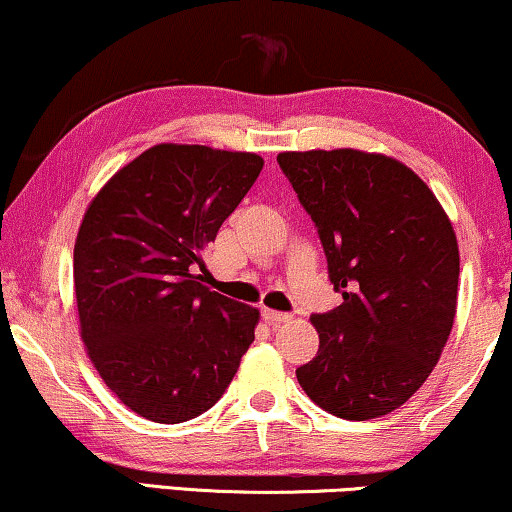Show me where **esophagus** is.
I'll use <instances>...</instances> for the list:
<instances>
[{"mask_svg": "<svg viewBox=\"0 0 512 512\" xmlns=\"http://www.w3.org/2000/svg\"><path fill=\"white\" fill-rule=\"evenodd\" d=\"M261 314H263V319L268 321L270 326H275V324H284V321H291V314H286V312H275V310H268V307H263Z\"/></svg>", "mask_w": 512, "mask_h": 512, "instance_id": "obj_1", "label": "esophagus"}]
</instances>
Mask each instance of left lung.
Segmentation results:
<instances>
[{"label": "left lung", "instance_id": "8db88e82", "mask_svg": "<svg viewBox=\"0 0 512 512\" xmlns=\"http://www.w3.org/2000/svg\"><path fill=\"white\" fill-rule=\"evenodd\" d=\"M277 163L317 228L342 305L312 314L319 352L296 370L335 417L389 415L426 382L457 312L459 247L410 167L354 149L289 151Z\"/></svg>", "mask_w": 512, "mask_h": 512}]
</instances>
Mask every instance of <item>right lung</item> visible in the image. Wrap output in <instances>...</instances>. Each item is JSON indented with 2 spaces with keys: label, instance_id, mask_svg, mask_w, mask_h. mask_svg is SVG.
Masks as SVG:
<instances>
[{
  "label": "right lung",
  "instance_id": "add662e5",
  "mask_svg": "<svg viewBox=\"0 0 512 512\" xmlns=\"http://www.w3.org/2000/svg\"><path fill=\"white\" fill-rule=\"evenodd\" d=\"M263 170L256 153L158 144L107 181L74 247L81 338L139 417L179 424L223 396L258 310L209 291L205 249Z\"/></svg>",
  "mask_w": 512,
  "mask_h": 512
}]
</instances>
